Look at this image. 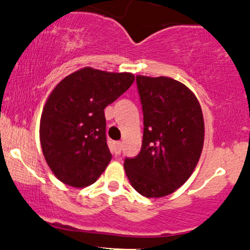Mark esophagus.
Wrapping results in <instances>:
<instances>
[{
	"mask_svg": "<svg viewBox=\"0 0 250 250\" xmlns=\"http://www.w3.org/2000/svg\"><path fill=\"white\" fill-rule=\"evenodd\" d=\"M122 150V142L117 141V142H114V151H115V154H120Z\"/></svg>",
	"mask_w": 250,
	"mask_h": 250,
	"instance_id": "esophagus-1",
	"label": "esophagus"
}]
</instances>
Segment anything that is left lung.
Wrapping results in <instances>:
<instances>
[{"mask_svg":"<svg viewBox=\"0 0 250 250\" xmlns=\"http://www.w3.org/2000/svg\"><path fill=\"white\" fill-rule=\"evenodd\" d=\"M143 111L141 151L125 160L130 185L146 197L174 193L193 174L202 153L205 121L196 96L170 77L136 76Z\"/></svg>","mask_w":250,"mask_h":250,"instance_id":"8db88e82","label":"left lung"}]
</instances>
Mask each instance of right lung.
<instances>
[{
    "label": "right lung",
    "instance_id": "obj_1",
    "mask_svg": "<svg viewBox=\"0 0 250 250\" xmlns=\"http://www.w3.org/2000/svg\"><path fill=\"white\" fill-rule=\"evenodd\" d=\"M135 76L85 67L54 88L43 108L40 141L44 159L61 182L93 185L111 160L104 108L128 90Z\"/></svg>",
    "mask_w": 250,
    "mask_h": 250
}]
</instances>
